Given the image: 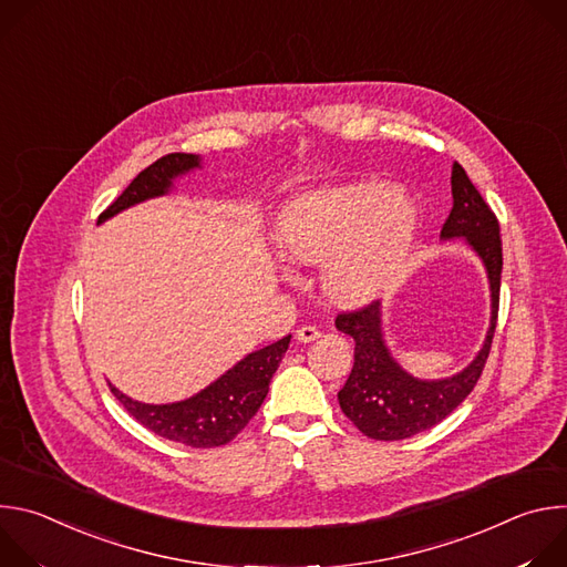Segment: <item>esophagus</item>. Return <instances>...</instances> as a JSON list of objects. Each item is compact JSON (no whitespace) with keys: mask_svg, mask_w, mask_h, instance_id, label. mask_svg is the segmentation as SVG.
<instances>
[{"mask_svg":"<svg viewBox=\"0 0 567 567\" xmlns=\"http://www.w3.org/2000/svg\"><path fill=\"white\" fill-rule=\"evenodd\" d=\"M322 334L316 330V328H311V326H302V328H298L296 330V341L298 343H313V341H318Z\"/></svg>","mask_w":567,"mask_h":567,"instance_id":"esophagus-1","label":"esophagus"}]
</instances>
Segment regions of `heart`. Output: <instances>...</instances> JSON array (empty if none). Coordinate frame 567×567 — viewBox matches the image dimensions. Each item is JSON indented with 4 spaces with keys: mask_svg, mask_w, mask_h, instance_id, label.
Segmentation results:
<instances>
[{
    "mask_svg": "<svg viewBox=\"0 0 567 567\" xmlns=\"http://www.w3.org/2000/svg\"><path fill=\"white\" fill-rule=\"evenodd\" d=\"M417 206L401 188L348 184L293 195L280 210L276 245L282 258L322 265V289L341 305L383 293L406 262ZM285 280H293L285 271Z\"/></svg>",
    "mask_w": 567,
    "mask_h": 567,
    "instance_id": "1",
    "label": "heart"
}]
</instances>
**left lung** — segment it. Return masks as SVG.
Returning a JSON list of instances; mask_svg holds the SVG:
<instances>
[{"label": "left lung", "instance_id": "8db88e82", "mask_svg": "<svg viewBox=\"0 0 567 567\" xmlns=\"http://www.w3.org/2000/svg\"><path fill=\"white\" fill-rule=\"evenodd\" d=\"M451 193L453 208L440 237L442 241L462 239L482 262L492 298L489 328L473 361L460 372L442 379H420L392 357L383 334L381 302L339 313L337 330L354 339V365L339 390V403L350 422L372 440H406L440 424L468 396L492 350L503 274L498 219L457 161L451 171Z\"/></svg>", "mask_w": 567, "mask_h": 567}]
</instances>
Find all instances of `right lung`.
<instances>
[{"instance_id":"right-lung-1","label":"right lung","mask_w":567,"mask_h":567,"mask_svg":"<svg viewBox=\"0 0 567 567\" xmlns=\"http://www.w3.org/2000/svg\"><path fill=\"white\" fill-rule=\"evenodd\" d=\"M202 168L204 156L199 154L175 152L161 156L152 166L138 173V177L123 190V195L99 217V224L136 204L171 195L177 179ZM289 341L291 334L256 352H249L245 359H239L233 368L210 381L204 390L182 401L145 403L127 396L112 383L110 388L123 403V409L152 433L193 449L221 446L245 429L262 406L271 377L276 374Z\"/></svg>"}]
</instances>
